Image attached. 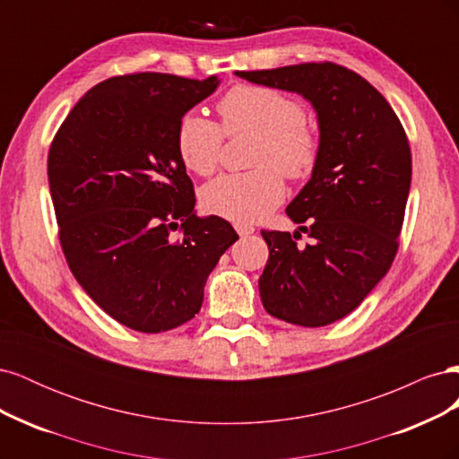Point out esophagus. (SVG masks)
I'll use <instances>...</instances> for the list:
<instances>
[{
  "instance_id": "34e87169",
  "label": "esophagus",
  "mask_w": 459,
  "mask_h": 459,
  "mask_svg": "<svg viewBox=\"0 0 459 459\" xmlns=\"http://www.w3.org/2000/svg\"><path fill=\"white\" fill-rule=\"evenodd\" d=\"M235 231H238L241 238H247V235H251V233H255V228L253 226H248V224H235Z\"/></svg>"
}]
</instances>
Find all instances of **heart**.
<instances>
[{"label": "heart", "mask_w": 459, "mask_h": 459, "mask_svg": "<svg viewBox=\"0 0 459 459\" xmlns=\"http://www.w3.org/2000/svg\"><path fill=\"white\" fill-rule=\"evenodd\" d=\"M221 128L199 113H186L176 126V151L186 169L211 176L220 162L226 135L253 134L251 166L241 174H221L201 191L208 212L255 221L285 197V178H308L322 157V135L307 120V108L281 90L239 84L218 101Z\"/></svg>", "instance_id": "b5f03b06"}]
</instances>
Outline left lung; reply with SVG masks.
<instances>
[{"instance_id": "obj_1", "label": "left lung", "mask_w": 459, "mask_h": 459, "mask_svg": "<svg viewBox=\"0 0 459 459\" xmlns=\"http://www.w3.org/2000/svg\"><path fill=\"white\" fill-rule=\"evenodd\" d=\"M255 84L297 91L314 105L322 157L287 206L308 233L262 230L270 256L258 287L266 312L302 327L349 316L391 268L411 182V151L393 107L366 78L335 63L238 71Z\"/></svg>"}]
</instances>
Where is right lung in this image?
I'll return each mask as SVG.
<instances>
[{
  "label": "right lung",
  "mask_w": 459,
  "mask_h": 459,
  "mask_svg": "<svg viewBox=\"0 0 459 459\" xmlns=\"http://www.w3.org/2000/svg\"><path fill=\"white\" fill-rule=\"evenodd\" d=\"M216 86V76H113L82 97L51 142L49 191L68 268L134 331L195 317L208 273L239 239L228 220L193 211L195 189L176 151L179 118Z\"/></svg>",
  "instance_id": "1"
}]
</instances>
